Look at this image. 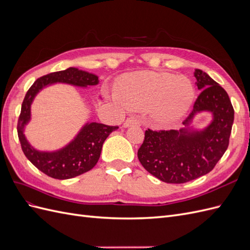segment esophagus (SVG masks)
Masks as SVG:
<instances>
[{
  "label": "esophagus",
  "instance_id": "34e87169",
  "mask_svg": "<svg viewBox=\"0 0 250 250\" xmlns=\"http://www.w3.org/2000/svg\"><path fill=\"white\" fill-rule=\"evenodd\" d=\"M125 128L128 127H131V126H140V120L135 117H131V118H128L123 125Z\"/></svg>",
  "mask_w": 250,
  "mask_h": 250
}]
</instances>
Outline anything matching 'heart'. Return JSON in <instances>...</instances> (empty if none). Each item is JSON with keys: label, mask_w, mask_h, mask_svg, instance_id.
Wrapping results in <instances>:
<instances>
[{"label": "heart", "mask_w": 250, "mask_h": 250, "mask_svg": "<svg viewBox=\"0 0 250 250\" xmlns=\"http://www.w3.org/2000/svg\"><path fill=\"white\" fill-rule=\"evenodd\" d=\"M115 93L128 108H148L150 116L161 125L178 122L190 110L195 99V87L190 79L154 71L122 75L115 83Z\"/></svg>", "instance_id": "b5f03b06"}]
</instances>
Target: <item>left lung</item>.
Masks as SVG:
<instances>
[{
  "instance_id": "8db88e82",
  "label": "left lung",
  "mask_w": 250,
  "mask_h": 250,
  "mask_svg": "<svg viewBox=\"0 0 250 250\" xmlns=\"http://www.w3.org/2000/svg\"><path fill=\"white\" fill-rule=\"evenodd\" d=\"M194 77L200 95L179 130H146L138 151L142 166L167 184H185L213 170L229 147L234 111L225 89L206 72L196 69ZM211 113L204 127L192 123L200 113Z\"/></svg>"
}]
</instances>
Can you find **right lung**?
<instances>
[{
  "instance_id": "1",
  "label": "right lung",
  "mask_w": 250,
  "mask_h": 250,
  "mask_svg": "<svg viewBox=\"0 0 250 250\" xmlns=\"http://www.w3.org/2000/svg\"><path fill=\"white\" fill-rule=\"evenodd\" d=\"M97 75L78 67L54 72L37 79L29 88L21 104L18 122V134L22 152L35 167L56 179H70L92 170L99 161L104 141L117 130V126H107L97 122L83 125L74 139L62 148L53 151H42L33 147L25 135L26 126L31 121V105L41 90L56 83H63L86 88L99 83Z\"/></svg>"
}]
</instances>
